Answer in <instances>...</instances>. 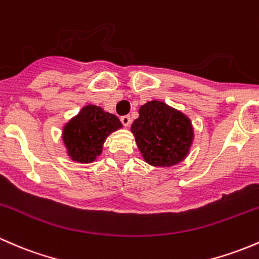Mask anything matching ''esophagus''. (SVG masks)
<instances>
[{"label":"esophagus","mask_w":259,"mask_h":259,"mask_svg":"<svg viewBox=\"0 0 259 259\" xmlns=\"http://www.w3.org/2000/svg\"><path fill=\"white\" fill-rule=\"evenodd\" d=\"M121 122L124 127H128L131 124V117L130 116H122L121 117Z\"/></svg>","instance_id":"1"}]
</instances>
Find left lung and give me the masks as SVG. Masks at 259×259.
Here are the masks:
<instances>
[{"mask_svg":"<svg viewBox=\"0 0 259 259\" xmlns=\"http://www.w3.org/2000/svg\"><path fill=\"white\" fill-rule=\"evenodd\" d=\"M142 157L153 166L183 162L194 140L190 118L162 101L147 102L131 126Z\"/></svg>","mask_w":259,"mask_h":259,"instance_id":"1","label":"left lung"}]
</instances>
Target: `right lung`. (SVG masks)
<instances>
[{
	"mask_svg": "<svg viewBox=\"0 0 259 259\" xmlns=\"http://www.w3.org/2000/svg\"><path fill=\"white\" fill-rule=\"evenodd\" d=\"M122 128L115 115L101 107L88 105L80 110L63 128L66 153L77 163H93L101 154L107 136Z\"/></svg>",
	"mask_w": 259,
	"mask_h": 259,
	"instance_id": "right-lung-1",
	"label": "right lung"
}]
</instances>
